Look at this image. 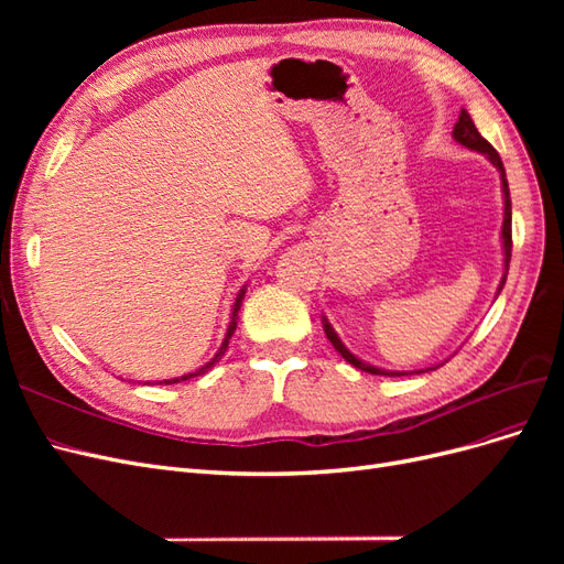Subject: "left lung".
<instances>
[{
  "mask_svg": "<svg viewBox=\"0 0 564 564\" xmlns=\"http://www.w3.org/2000/svg\"><path fill=\"white\" fill-rule=\"evenodd\" d=\"M452 135H454V141L458 143V145H464V148H468V150H473V152H480V155H485L494 166H497V172H499V176H501V191H503V226H501V245H503V278H501V282H499V289H497V296L501 294V289H503V284H506V278H508V263H510V249H513V237H510V191H508V181H506V169H503V162H501V158H499V152L494 150L482 135H480V131L475 129V124H473V119H470V115H468V110H464L460 108V115H458V122L454 124V131H452ZM322 327H324V334H327V338L332 340V346L340 352V357H344V360L348 362V365H352V367H357V369H362V371H367V373H377V377H406V373H425V371H435L437 367H442L445 362H440V365H433V367H425V369H416V371H392V369H381V367H373V365H369V362H365V360H360V357L357 355H352L346 346H344V340L338 338V334L334 332V327H332V322L322 315Z\"/></svg>",
  "mask_w": 564,
  "mask_h": 564,
  "instance_id": "8db88e82",
  "label": "left lung"
}]
</instances>
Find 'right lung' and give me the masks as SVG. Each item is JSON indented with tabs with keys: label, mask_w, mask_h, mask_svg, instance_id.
<instances>
[{
	"label": "right lung",
	"mask_w": 564,
	"mask_h": 564,
	"mask_svg": "<svg viewBox=\"0 0 564 564\" xmlns=\"http://www.w3.org/2000/svg\"><path fill=\"white\" fill-rule=\"evenodd\" d=\"M245 294H247V284L240 289V292H237V296H235V303H232V313H230V322H228V329H226V336H224V344H220V348H218V352L212 357V360L207 362V365H202L199 369H195V371H187V373H183V377H176V379H164V381H158L160 386L164 383V386H172V383H181V381H187V379H195V377H202V373H207L220 357H224V352L228 350V344H230V336L235 334V329H237V313H240V308H242V301H245ZM145 386V383H143Z\"/></svg>",
	"instance_id": "add662e5"
}]
</instances>
